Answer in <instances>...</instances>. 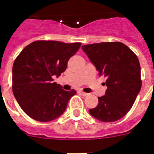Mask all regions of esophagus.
<instances>
[{
  "mask_svg": "<svg viewBox=\"0 0 154 154\" xmlns=\"http://www.w3.org/2000/svg\"><path fill=\"white\" fill-rule=\"evenodd\" d=\"M79 93L81 94V95H82V96H88V93H86V92H82V91H80Z\"/></svg>",
  "mask_w": 154,
  "mask_h": 154,
  "instance_id": "obj_1",
  "label": "esophagus"
}]
</instances>
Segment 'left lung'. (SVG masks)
<instances>
[{"label":"left lung","instance_id":"1","mask_svg":"<svg viewBox=\"0 0 154 154\" xmlns=\"http://www.w3.org/2000/svg\"><path fill=\"white\" fill-rule=\"evenodd\" d=\"M82 48L99 72L106 78L105 96L89 110L94 118L104 123L119 120L132 108L141 89L140 65L137 55L121 42H102Z\"/></svg>","mask_w":154,"mask_h":154}]
</instances>
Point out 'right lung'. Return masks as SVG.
<instances>
[{
  "label": "right lung",
  "mask_w": 154,
  "mask_h": 154,
  "mask_svg": "<svg viewBox=\"0 0 154 154\" xmlns=\"http://www.w3.org/2000/svg\"><path fill=\"white\" fill-rule=\"evenodd\" d=\"M80 43L37 41L24 48L12 69L14 96L25 113L35 120L48 122L59 117L76 91H65L53 82L67 68Z\"/></svg>",
  "instance_id": "right-lung-1"
}]
</instances>
